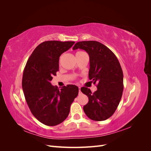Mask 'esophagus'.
I'll return each instance as SVG.
<instances>
[{
	"instance_id": "34e87169",
	"label": "esophagus",
	"mask_w": 151,
	"mask_h": 151,
	"mask_svg": "<svg viewBox=\"0 0 151 151\" xmlns=\"http://www.w3.org/2000/svg\"><path fill=\"white\" fill-rule=\"evenodd\" d=\"M79 93H81V88H80V87H79Z\"/></svg>"
}]
</instances>
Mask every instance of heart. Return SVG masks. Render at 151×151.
Segmentation results:
<instances>
[{"label": "heart", "mask_w": 151, "mask_h": 151, "mask_svg": "<svg viewBox=\"0 0 151 151\" xmlns=\"http://www.w3.org/2000/svg\"><path fill=\"white\" fill-rule=\"evenodd\" d=\"M83 52H77L76 53H82Z\"/></svg>", "instance_id": "b5f03b06"}]
</instances>
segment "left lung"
Instances as JSON below:
<instances>
[{
  "mask_svg": "<svg viewBox=\"0 0 151 151\" xmlns=\"http://www.w3.org/2000/svg\"><path fill=\"white\" fill-rule=\"evenodd\" d=\"M84 50L89 56V78L97 83V91L88 88L81 92L89 98L83 107L86 115L94 121H103L115 113L123 90V75L118 58L110 50L96 41H83L76 43L73 50Z\"/></svg>",
  "mask_w": 151,
  "mask_h": 151,
  "instance_id": "left-lung-1",
  "label": "left lung"
}]
</instances>
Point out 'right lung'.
Returning a JSON list of instances; mask_svg holds the SVG:
<instances>
[{"label": "right lung", "mask_w": 151, "mask_h": 151, "mask_svg": "<svg viewBox=\"0 0 151 151\" xmlns=\"http://www.w3.org/2000/svg\"><path fill=\"white\" fill-rule=\"evenodd\" d=\"M74 42L47 41L36 47L27 61L22 88L32 114L44 125L55 126L64 121L77 96L78 87L69 84L59 89L50 81L59 70V58Z\"/></svg>", "instance_id": "1"}]
</instances>
